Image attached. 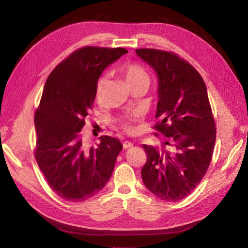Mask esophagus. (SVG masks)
Listing matches in <instances>:
<instances>
[{
  "instance_id": "34e87169",
  "label": "esophagus",
  "mask_w": 248,
  "mask_h": 248,
  "mask_svg": "<svg viewBox=\"0 0 248 248\" xmlns=\"http://www.w3.org/2000/svg\"><path fill=\"white\" fill-rule=\"evenodd\" d=\"M133 145H134L133 143L129 142V141H125V142L123 143V147H124V148H129V147H131Z\"/></svg>"
}]
</instances>
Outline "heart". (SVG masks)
Listing matches in <instances>:
<instances>
[{
    "label": "heart",
    "instance_id": "heart-1",
    "mask_svg": "<svg viewBox=\"0 0 248 248\" xmlns=\"http://www.w3.org/2000/svg\"><path fill=\"white\" fill-rule=\"evenodd\" d=\"M119 74L122 76L127 82L130 88H134L141 84L150 85V76H148L145 69L142 65L135 62H125L121 64L118 68ZM107 86V78L105 76H101L96 81L95 86V97L97 101H101L105 92V88ZM141 119V113L139 111H134L133 113L128 114L121 121V127H122L126 133H134L135 131V123L138 122Z\"/></svg>",
    "mask_w": 248,
    "mask_h": 248
}]
</instances>
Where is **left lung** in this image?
<instances>
[{
  "label": "left lung",
  "instance_id": "left-lung-1",
  "mask_svg": "<svg viewBox=\"0 0 248 248\" xmlns=\"http://www.w3.org/2000/svg\"><path fill=\"white\" fill-rule=\"evenodd\" d=\"M136 52L158 75L154 128L166 136L160 148L142 145L147 156L142 180L160 200L178 202L201 183L212 159L217 128L207 88L194 67L177 54L156 48Z\"/></svg>",
  "mask_w": 248,
  "mask_h": 248
}]
</instances>
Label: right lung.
<instances>
[{"label":"right lung","mask_w":248,"mask_h":248,"mask_svg":"<svg viewBox=\"0 0 248 248\" xmlns=\"http://www.w3.org/2000/svg\"><path fill=\"white\" fill-rule=\"evenodd\" d=\"M126 53L123 47L78 48L46 81L35 112V158L51 189L65 201L90 199L112 174L121 142L103 136L96 147L86 148L80 130L94 103L97 79Z\"/></svg>","instance_id":"obj_1"}]
</instances>
